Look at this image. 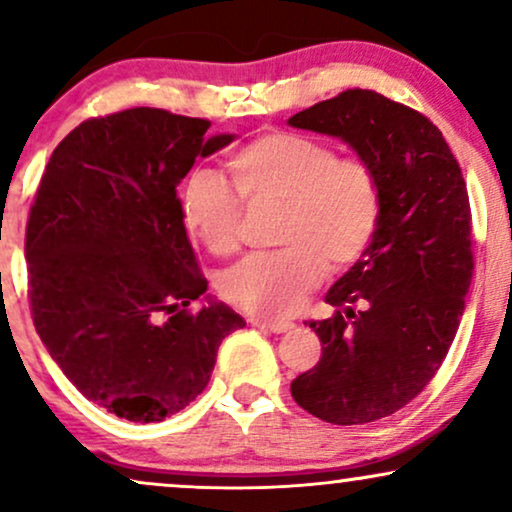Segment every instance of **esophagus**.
Returning <instances> with one entry per match:
<instances>
[{
    "label": "esophagus",
    "mask_w": 512,
    "mask_h": 512,
    "mask_svg": "<svg viewBox=\"0 0 512 512\" xmlns=\"http://www.w3.org/2000/svg\"><path fill=\"white\" fill-rule=\"evenodd\" d=\"M252 326H260V329L274 331V334H283V331H291L293 322L291 319H272V317H252Z\"/></svg>",
    "instance_id": "esophagus-1"
}]
</instances>
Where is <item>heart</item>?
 <instances>
[{
	"label": "heart",
	"instance_id": "obj_1",
	"mask_svg": "<svg viewBox=\"0 0 512 512\" xmlns=\"http://www.w3.org/2000/svg\"><path fill=\"white\" fill-rule=\"evenodd\" d=\"M238 195L209 169L190 171L181 188V219L214 255L238 248L240 200H279L276 243L221 279L233 305L262 315H288L331 267L355 262L379 221L374 171L357 157H336L329 145L300 133L274 131L226 157Z\"/></svg>",
	"mask_w": 512,
	"mask_h": 512
}]
</instances>
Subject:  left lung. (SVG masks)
<instances>
[{
    "instance_id": "1",
    "label": "left lung",
    "mask_w": 512,
    "mask_h": 512,
    "mask_svg": "<svg viewBox=\"0 0 512 512\" xmlns=\"http://www.w3.org/2000/svg\"><path fill=\"white\" fill-rule=\"evenodd\" d=\"M288 123L341 138L379 188L372 243L326 293L336 315L310 322L322 357L291 393L324 422L381 420L432 381L465 312L474 262L463 171L427 116L374 90H346Z\"/></svg>"
}]
</instances>
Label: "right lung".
<instances>
[{
  "label": "right lung",
  "mask_w": 512,
  "mask_h": 512,
  "mask_svg": "<svg viewBox=\"0 0 512 512\" xmlns=\"http://www.w3.org/2000/svg\"><path fill=\"white\" fill-rule=\"evenodd\" d=\"M207 128L152 107L83 121L52 152L30 207L35 331L85 398L128 422L193 403L221 341L245 326L205 295L176 195L197 157L236 138Z\"/></svg>",
  "instance_id": "right-lung-1"
}]
</instances>
